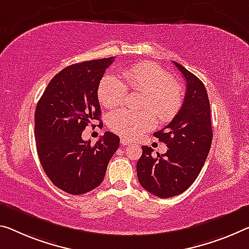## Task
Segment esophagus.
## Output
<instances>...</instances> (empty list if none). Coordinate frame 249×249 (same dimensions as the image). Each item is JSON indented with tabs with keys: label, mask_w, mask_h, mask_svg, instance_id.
I'll list each match as a JSON object with an SVG mask.
<instances>
[{
	"label": "esophagus",
	"mask_w": 249,
	"mask_h": 249,
	"mask_svg": "<svg viewBox=\"0 0 249 249\" xmlns=\"http://www.w3.org/2000/svg\"><path fill=\"white\" fill-rule=\"evenodd\" d=\"M131 143V141L130 140H127V139H124V138H121V144L122 146H128V144H130Z\"/></svg>",
	"instance_id": "34e87169"
}]
</instances>
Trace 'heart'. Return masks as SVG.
<instances>
[{"label":"heart","mask_w":249,"mask_h":249,"mask_svg":"<svg viewBox=\"0 0 249 249\" xmlns=\"http://www.w3.org/2000/svg\"><path fill=\"white\" fill-rule=\"evenodd\" d=\"M120 79L107 75L98 88V99L107 109H114L124 102L127 89L146 93L143 99V111L118 110L109 114L108 124L111 131L128 139L142 136L154 128L156 117L163 122L173 120L179 112L183 92L177 82L171 81V75L152 62H138L121 71Z\"/></svg>","instance_id":"obj_1"}]
</instances>
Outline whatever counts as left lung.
I'll return each instance as SVG.
<instances>
[{
  "label": "left lung",
  "instance_id": "left-lung-1",
  "mask_svg": "<svg viewBox=\"0 0 249 249\" xmlns=\"http://www.w3.org/2000/svg\"><path fill=\"white\" fill-rule=\"evenodd\" d=\"M174 64L186 79V94L179 112L162 130L154 135L167 144L166 154L152 157V149L142 146L137 162L140 185L159 198L180 195L199 175L213 140L210 105L206 88L181 64Z\"/></svg>",
  "mask_w": 249,
  "mask_h": 249
}]
</instances>
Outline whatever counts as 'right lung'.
<instances>
[{"label":"right lung","instance_id":"1","mask_svg":"<svg viewBox=\"0 0 249 249\" xmlns=\"http://www.w3.org/2000/svg\"><path fill=\"white\" fill-rule=\"evenodd\" d=\"M114 56L72 64L53 76L36 109V150L53 185L82 195L100 185L120 143L106 131L95 144L82 139L87 125L100 121L98 88ZM94 125V124H93Z\"/></svg>","mask_w":249,"mask_h":249}]
</instances>
